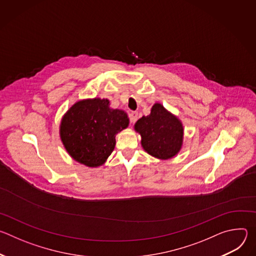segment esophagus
I'll list each match as a JSON object with an SVG mask.
<instances>
[{
	"mask_svg": "<svg viewBox=\"0 0 256 256\" xmlns=\"http://www.w3.org/2000/svg\"><path fill=\"white\" fill-rule=\"evenodd\" d=\"M130 120L132 124H134L138 120V112H132L130 114Z\"/></svg>",
	"mask_w": 256,
	"mask_h": 256,
	"instance_id": "obj_1",
	"label": "esophagus"
}]
</instances>
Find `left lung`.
Returning a JSON list of instances; mask_svg holds the SVG:
<instances>
[{"label": "left lung", "mask_w": 256, "mask_h": 256, "mask_svg": "<svg viewBox=\"0 0 256 256\" xmlns=\"http://www.w3.org/2000/svg\"><path fill=\"white\" fill-rule=\"evenodd\" d=\"M134 128L142 136L144 151L156 158H172L181 148L184 128L159 103L152 107L150 116H142L136 122Z\"/></svg>", "instance_id": "8db88e82"}]
</instances>
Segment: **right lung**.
I'll return each instance as SVG.
<instances>
[{"mask_svg": "<svg viewBox=\"0 0 256 256\" xmlns=\"http://www.w3.org/2000/svg\"><path fill=\"white\" fill-rule=\"evenodd\" d=\"M126 112L109 108L107 99H89L72 105L60 124L64 148L76 161L102 165L116 146V134L128 128Z\"/></svg>", "mask_w": 256, "mask_h": 256, "instance_id": "add662e5", "label": "right lung"}]
</instances>
